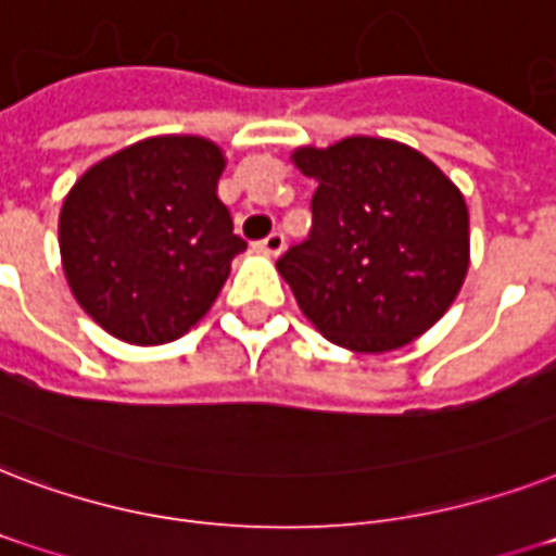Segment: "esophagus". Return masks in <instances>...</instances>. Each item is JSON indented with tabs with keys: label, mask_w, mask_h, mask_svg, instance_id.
I'll return each instance as SVG.
<instances>
[{
	"label": "esophagus",
	"mask_w": 556,
	"mask_h": 556,
	"mask_svg": "<svg viewBox=\"0 0 556 556\" xmlns=\"http://www.w3.org/2000/svg\"><path fill=\"white\" fill-rule=\"evenodd\" d=\"M257 249H261L264 255L278 257L283 252V235H281V231H273L269 238H264V240H261V243H257Z\"/></svg>",
	"instance_id": "1"
}]
</instances>
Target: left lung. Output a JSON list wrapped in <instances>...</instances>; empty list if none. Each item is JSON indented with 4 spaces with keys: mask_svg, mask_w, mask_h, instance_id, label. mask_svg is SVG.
<instances>
[{
    "mask_svg": "<svg viewBox=\"0 0 556 556\" xmlns=\"http://www.w3.org/2000/svg\"><path fill=\"white\" fill-rule=\"evenodd\" d=\"M292 162L318 185L309 238L275 264L301 313L354 354L424 337L470 269L458 185L420 150L377 136L304 144Z\"/></svg>",
    "mask_w": 556,
    "mask_h": 556,
    "instance_id": "8db88e82",
    "label": "left lung"
}]
</instances>
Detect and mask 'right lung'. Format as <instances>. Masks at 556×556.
<instances>
[{
  "mask_svg": "<svg viewBox=\"0 0 556 556\" xmlns=\"http://www.w3.org/2000/svg\"><path fill=\"white\" fill-rule=\"evenodd\" d=\"M226 153L153 136L94 162L60 208V261L84 313L127 345L185 337L247 243L217 197Z\"/></svg>",
  "mask_w": 556,
  "mask_h": 556,
  "instance_id": "obj_1",
  "label": "right lung"
}]
</instances>
